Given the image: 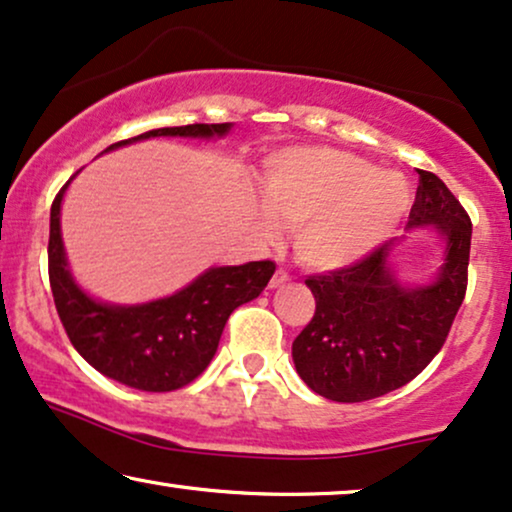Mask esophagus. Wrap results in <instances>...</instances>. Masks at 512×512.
Masks as SVG:
<instances>
[{
  "label": "esophagus",
  "mask_w": 512,
  "mask_h": 512,
  "mask_svg": "<svg viewBox=\"0 0 512 512\" xmlns=\"http://www.w3.org/2000/svg\"><path fill=\"white\" fill-rule=\"evenodd\" d=\"M285 281H290V274L285 269H278L274 276H271V288H278V285H283Z\"/></svg>",
  "instance_id": "obj_1"
}]
</instances>
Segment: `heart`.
<instances>
[{"mask_svg": "<svg viewBox=\"0 0 512 512\" xmlns=\"http://www.w3.org/2000/svg\"><path fill=\"white\" fill-rule=\"evenodd\" d=\"M262 234L292 227L299 262L311 269H339L377 250L405 220L412 187L398 170L344 149L285 147L264 161Z\"/></svg>", "mask_w": 512, "mask_h": 512, "instance_id": "obj_1", "label": "heart"}]
</instances>
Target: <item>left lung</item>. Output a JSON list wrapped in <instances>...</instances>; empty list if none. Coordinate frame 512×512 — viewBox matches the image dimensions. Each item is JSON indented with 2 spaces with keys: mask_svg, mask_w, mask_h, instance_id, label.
Masks as SVG:
<instances>
[{
  "mask_svg": "<svg viewBox=\"0 0 512 512\" xmlns=\"http://www.w3.org/2000/svg\"><path fill=\"white\" fill-rule=\"evenodd\" d=\"M424 224L447 238L445 264L431 285L395 281L386 264L393 243L306 278L316 311L292 342V360L311 391L335 403H363L405 386L438 356L466 297L473 224L431 170H419L407 227Z\"/></svg>",
  "mask_w": 512,
  "mask_h": 512,
  "instance_id": "8db88e82",
  "label": "left lung"
}]
</instances>
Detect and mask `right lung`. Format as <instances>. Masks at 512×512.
I'll use <instances>...</instances> for the list:
<instances>
[{"label": "right lung", "mask_w": 512, "mask_h": 512, "mask_svg": "<svg viewBox=\"0 0 512 512\" xmlns=\"http://www.w3.org/2000/svg\"><path fill=\"white\" fill-rule=\"evenodd\" d=\"M227 131L229 124L156 128L138 138L114 142L107 149L159 135L210 138ZM67 185L70 182H65L51 206L49 281L60 323L72 346L100 374L138 391L166 393L192 384L213 360L231 311L267 288L276 264L262 260L241 267L208 269L185 290L149 304H100L79 290L65 262L60 238V201Z\"/></svg>", "instance_id": "right-lung-1"}]
</instances>
